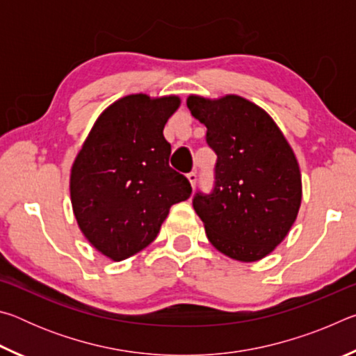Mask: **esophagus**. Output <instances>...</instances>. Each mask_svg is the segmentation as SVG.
I'll list each match as a JSON object with an SVG mask.
<instances>
[{
	"label": "esophagus",
	"mask_w": 356,
	"mask_h": 356,
	"mask_svg": "<svg viewBox=\"0 0 356 356\" xmlns=\"http://www.w3.org/2000/svg\"><path fill=\"white\" fill-rule=\"evenodd\" d=\"M188 180H190V184H191V186L193 188H195V185H196V180H197V176H196V172L195 171H191V172H188Z\"/></svg>",
	"instance_id": "1"
}]
</instances>
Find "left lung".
<instances>
[{
    "label": "left lung",
    "instance_id": "8db88e82",
    "mask_svg": "<svg viewBox=\"0 0 356 356\" xmlns=\"http://www.w3.org/2000/svg\"><path fill=\"white\" fill-rule=\"evenodd\" d=\"M186 106L207 127L206 141L218 156L213 190L193 197L207 238L231 259L259 261L297 220L301 174L293 150L275 120L240 95H190Z\"/></svg>",
    "mask_w": 356,
    "mask_h": 356
}]
</instances>
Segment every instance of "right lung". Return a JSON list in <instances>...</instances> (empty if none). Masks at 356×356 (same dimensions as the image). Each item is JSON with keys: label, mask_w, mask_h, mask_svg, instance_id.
I'll list each match as a JSON object with an SVG mask.
<instances>
[{"label": "right lung", "mask_w": 356, "mask_h": 356, "mask_svg": "<svg viewBox=\"0 0 356 356\" xmlns=\"http://www.w3.org/2000/svg\"><path fill=\"white\" fill-rule=\"evenodd\" d=\"M180 99L130 94L95 120L70 171V200L83 236L111 261L146 248L172 204L191 195L170 166L163 129Z\"/></svg>", "instance_id": "obj_1"}]
</instances>
